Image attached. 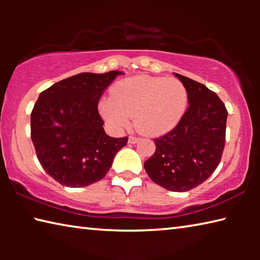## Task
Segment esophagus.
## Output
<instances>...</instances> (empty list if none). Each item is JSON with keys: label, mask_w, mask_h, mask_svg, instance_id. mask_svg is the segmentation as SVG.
Instances as JSON below:
<instances>
[{"label": "esophagus", "mask_w": 260, "mask_h": 260, "mask_svg": "<svg viewBox=\"0 0 260 260\" xmlns=\"http://www.w3.org/2000/svg\"><path fill=\"white\" fill-rule=\"evenodd\" d=\"M139 141H140V138H138V136H129V139H128V142L132 144L138 143Z\"/></svg>", "instance_id": "esophagus-1"}]
</instances>
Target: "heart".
Returning a JSON list of instances; mask_svg holds the SVG:
<instances>
[{
	"label": "heart",
	"instance_id": "1",
	"mask_svg": "<svg viewBox=\"0 0 260 260\" xmlns=\"http://www.w3.org/2000/svg\"><path fill=\"white\" fill-rule=\"evenodd\" d=\"M187 104V89L178 79L138 76L118 82L112 96L100 102V112L114 129L125 128L134 116L136 128L155 136L173 129Z\"/></svg>",
	"mask_w": 260,
	"mask_h": 260
}]
</instances>
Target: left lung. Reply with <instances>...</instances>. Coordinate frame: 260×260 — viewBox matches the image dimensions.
Wrapping results in <instances>:
<instances>
[{"label":"left lung","instance_id":"8db88e82","mask_svg":"<svg viewBox=\"0 0 260 260\" xmlns=\"http://www.w3.org/2000/svg\"><path fill=\"white\" fill-rule=\"evenodd\" d=\"M186 87L189 107L174 128L155 141L156 151L144 161L153 182L171 191H187L203 183L221 159L228 112L203 83L174 73Z\"/></svg>","mask_w":260,"mask_h":260}]
</instances>
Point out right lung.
Here are the masks:
<instances>
[{"instance_id": "1", "label": "right lung", "mask_w": 260, "mask_h": 260, "mask_svg": "<svg viewBox=\"0 0 260 260\" xmlns=\"http://www.w3.org/2000/svg\"><path fill=\"white\" fill-rule=\"evenodd\" d=\"M120 71L80 73L54 83L30 113V138L43 170L57 182L80 188L102 180L128 138L104 132L98 105Z\"/></svg>"}]
</instances>
